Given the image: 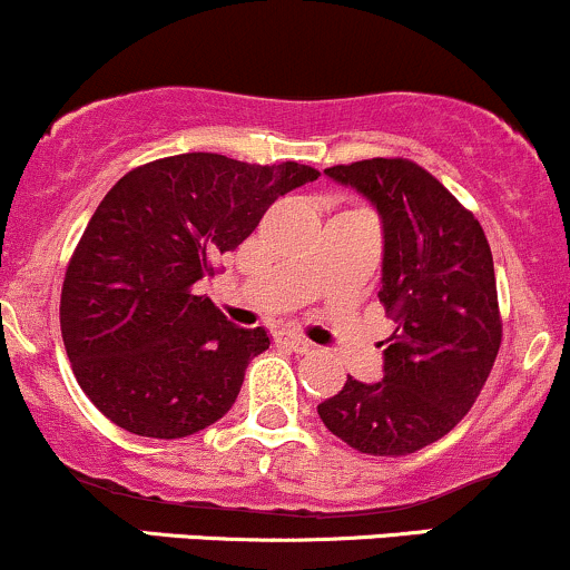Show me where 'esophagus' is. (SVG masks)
Wrapping results in <instances>:
<instances>
[{
    "instance_id": "obj_1",
    "label": "esophagus",
    "mask_w": 570,
    "mask_h": 570,
    "mask_svg": "<svg viewBox=\"0 0 570 570\" xmlns=\"http://www.w3.org/2000/svg\"><path fill=\"white\" fill-rule=\"evenodd\" d=\"M277 342L279 347H285V351H293V353H309L312 347V342L309 340H304V336H296V334H277Z\"/></svg>"
}]
</instances>
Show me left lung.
<instances>
[{"label":"left lung","mask_w":570,"mask_h":570,"mask_svg":"<svg viewBox=\"0 0 570 570\" xmlns=\"http://www.w3.org/2000/svg\"><path fill=\"white\" fill-rule=\"evenodd\" d=\"M383 219L377 298L396 323L383 381L347 375L317 405L326 430L372 456H405L449 434L479 400L503 321L492 249L473 212L413 160L372 157L326 168Z\"/></svg>","instance_id":"1"}]
</instances>
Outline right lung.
Segmentation results:
<instances>
[{
  "instance_id": "obj_1",
  "label": "right lung",
  "mask_w": 570,
  "mask_h": 570,
  "mask_svg": "<svg viewBox=\"0 0 570 570\" xmlns=\"http://www.w3.org/2000/svg\"><path fill=\"white\" fill-rule=\"evenodd\" d=\"M309 165H249L212 151L163 157L121 176L67 263L59 323L91 405L140 438L176 440L223 419L249 358L272 342L195 296Z\"/></svg>"
}]
</instances>
